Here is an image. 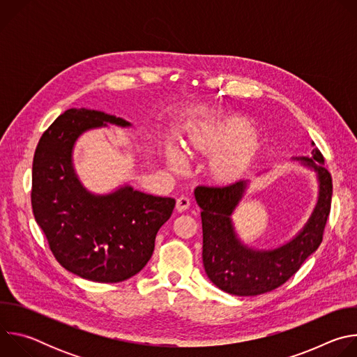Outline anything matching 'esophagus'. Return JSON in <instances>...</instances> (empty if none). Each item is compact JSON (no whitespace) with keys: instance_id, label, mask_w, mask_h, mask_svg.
Returning <instances> with one entry per match:
<instances>
[{"instance_id":"esophagus-1","label":"esophagus","mask_w":357,"mask_h":357,"mask_svg":"<svg viewBox=\"0 0 357 357\" xmlns=\"http://www.w3.org/2000/svg\"><path fill=\"white\" fill-rule=\"evenodd\" d=\"M189 206H190V199L188 196L182 195V196H179L176 199V209H178V212H185V211L189 209Z\"/></svg>"}]
</instances>
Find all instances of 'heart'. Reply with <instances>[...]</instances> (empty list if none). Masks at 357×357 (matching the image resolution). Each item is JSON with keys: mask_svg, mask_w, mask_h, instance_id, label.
<instances>
[{"mask_svg": "<svg viewBox=\"0 0 357 357\" xmlns=\"http://www.w3.org/2000/svg\"><path fill=\"white\" fill-rule=\"evenodd\" d=\"M251 130L245 126L205 124L195 128L189 135V142L195 148L225 149L216 161V171L223 176L237 172L248 158V144ZM165 158L174 168H181L185 162L183 152L174 145L165 149Z\"/></svg>", "mask_w": 357, "mask_h": 357, "instance_id": "1", "label": "heart"}]
</instances>
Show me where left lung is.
Wrapping results in <instances>:
<instances>
[{
    "mask_svg": "<svg viewBox=\"0 0 357 357\" xmlns=\"http://www.w3.org/2000/svg\"><path fill=\"white\" fill-rule=\"evenodd\" d=\"M311 154L312 157L294 160L317 174L318 202L302 230L277 248H251L240 241L234 230L231 215L245 193L248 181L226 186L200 185L195 189V199L202 209L203 267L218 288L238 296L270 292L287 282L317 251L331 212L332 176L324 167L321 151L314 148Z\"/></svg>",
    "mask_w": 357,
    "mask_h": 357,
    "instance_id": "1",
    "label": "left lung"
}]
</instances>
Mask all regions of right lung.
<instances>
[{"label": "right lung", "mask_w": 357, "mask_h": 357, "mask_svg": "<svg viewBox=\"0 0 357 357\" xmlns=\"http://www.w3.org/2000/svg\"><path fill=\"white\" fill-rule=\"evenodd\" d=\"M124 119L89 109H70L40 137L32 164L31 202L49 248L68 271L94 282H121L149 261L175 199L124 185L107 195L89 192L73 168L77 138Z\"/></svg>", "instance_id": "right-lung-1"}]
</instances>
